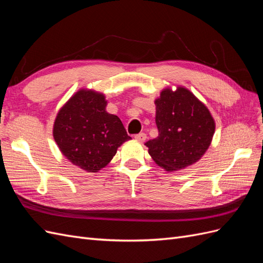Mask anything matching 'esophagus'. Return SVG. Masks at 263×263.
<instances>
[{
    "label": "esophagus",
    "mask_w": 263,
    "mask_h": 263,
    "mask_svg": "<svg viewBox=\"0 0 263 263\" xmlns=\"http://www.w3.org/2000/svg\"><path fill=\"white\" fill-rule=\"evenodd\" d=\"M146 138H147V136L145 133H140V134L135 135V139H137L138 141H141V142H144L146 140Z\"/></svg>",
    "instance_id": "esophagus-1"
}]
</instances>
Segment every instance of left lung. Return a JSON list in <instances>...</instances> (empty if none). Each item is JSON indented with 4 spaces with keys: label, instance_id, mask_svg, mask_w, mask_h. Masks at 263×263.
Returning a JSON list of instances; mask_svg holds the SVG:
<instances>
[{
    "label": "left lung",
    "instance_id": "left-lung-1",
    "mask_svg": "<svg viewBox=\"0 0 263 263\" xmlns=\"http://www.w3.org/2000/svg\"><path fill=\"white\" fill-rule=\"evenodd\" d=\"M155 104L159 135L146 142L154 161L166 171H177L200 160L215 133L209 108L183 86L162 90Z\"/></svg>",
    "mask_w": 263,
    "mask_h": 263
}]
</instances>
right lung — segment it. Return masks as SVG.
Returning <instances> with one entry per match:
<instances>
[{
    "mask_svg": "<svg viewBox=\"0 0 263 263\" xmlns=\"http://www.w3.org/2000/svg\"><path fill=\"white\" fill-rule=\"evenodd\" d=\"M104 94L79 90L54 119L52 135L62 155L86 172H99L132 139L121 119L106 112Z\"/></svg>",
    "mask_w": 263,
    "mask_h": 263,
    "instance_id": "obj_1",
    "label": "right lung"
}]
</instances>
